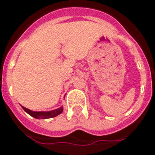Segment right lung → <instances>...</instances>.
Returning <instances> with one entry per match:
<instances>
[{"label": "right lung", "mask_w": 155, "mask_h": 155, "mask_svg": "<svg viewBox=\"0 0 155 155\" xmlns=\"http://www.w3.org/2000/svg\"><path fill=\"white\" fill-rule=\"evenodd\" d=\"M23 110L29 114L30 115H31L32 117H34L35 119H50V118H53V117L57 116L58 114H60L62 113L63 111V107H60L54 110L51 111H47V112H44V111H39V112H36V111H32L29 109H26V108L23 107Z\"/></svg>", "instance_id": "1"}]
</instances>
